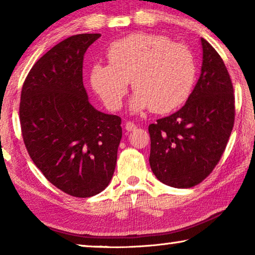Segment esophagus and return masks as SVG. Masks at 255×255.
<instances>
[{
  "label": "esophagus",
  "instance_id": "34e87169",
  "mask_svg": "<svg viewBox=\"0 0 255 255\" xmlns=\"http://www.w3.org/2000/svg\"><path fill=\"white\" fill-rule=\"evenodd\" d=\"M135 128H137V127H135V124L132 123V122H127V123H125V130L127 131H134Z\"/></svg>",
  "mask_w": 255,
  "mask_h": 255
}]
</instances>
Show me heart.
Listing matches in <instances>:
<instances>
[{
	"label": "heart",
	"instance_id": "obj_1",
	"mask_svg": "<svg viewBox=\"0 0 255 255\" xmlns=\"http://www.w3.org/2000/svg\"><path fill=\"white\" fill-rule=\"evenodd\" d=\"M110 65L96 62L90 69V83L106 107L118 110L130 80L135 92L130 109L140 113H169L186 102L196 78V61L189 48L168 38L134 33L110 45Z\"/></svg>",
	"mask_w": 255,
	"mask_h": 255
}]
</instances>
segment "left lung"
Listing matches in <instances>:
<instances>
[{
	"instance_id": "8db88e82",
	"label": "left lung",
	"mask_w": 255,
	"mask_h": 255,
	"mask_svg": "<svg viewBox=\"0 0 255 255\" xmlns=\"http://www.w3.org/2000/svg\"><path fill=\"white\" fill-rule=\"evenodd\" d=\"M201 45V74L186 104L148 127L152 172L174 188L196 186L212 172L235 123V95L228 69L203 38Z\"/></svg>"
}]
</instances>
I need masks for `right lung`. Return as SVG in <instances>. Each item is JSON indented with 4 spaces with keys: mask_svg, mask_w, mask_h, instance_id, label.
Segmentation results:
<instances>
[{
    "mask_svg": "<svg viewBox=\"0 0 255 255\" xmlns=\"http://www.w3.org/2000/svg\"><path fill=\"white\" fill-rule=\"evenodd\" d=\"M100 37L75 34L52 47L31 68L20 94L31 159L53 186L75 197L108 187L122 139L121 117L96 110L83 86V55Z\"/></svg>",
    "mask_w": 255,
    "mask_h": 255,
    "instance_id": "right-lung-1",
    "label": "right lung"
}]
</instances>
